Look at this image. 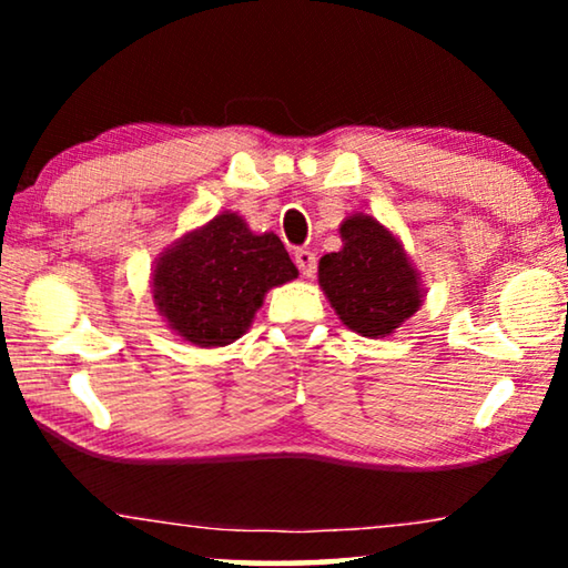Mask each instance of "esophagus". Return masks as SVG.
I'll use <instances>...</instances> for the list:
<instances>
[{
	"label": "esophagus",
	"instance_id": "esophagus-1",
	"mask_svg": "<svg viewBox=\"0 0 568 568\" xmlns=\"http://www.w3.org/2000/svg\"><path fill=\"white\" fill-rule=\"evenodd\" d=\"M294 263H297L300 274L305 276V278H310V276L315 274V266H317L315 253L307 251V247H300V251H294Z\"/></svg>",
	"mask_w": 568,
	"mask_h": 568
}]
</instances>
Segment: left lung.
I'll return each instance as SVG.
<instances>
[{
	"mask_svg": "<svg viewBox=\"0 0 568 568\" xmlns=\"http://www.w3.org/2000/svg\"><path fill=\"white\" fill-rule=\"evenodd\" d=\"M338 253L317 263V284L341 323L367 338H385L422 307V274L400 237L375 216L356 212L341 222Z\"/></svg>",
	"mask_w": 568,
	"mask_h": 568,
	"instance_id": "8db88e82",
	"label": "left lung"
}]
</instances>
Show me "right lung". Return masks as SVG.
I'll list each match as a JSON object with an SVG mask.
<instances>
[{
  "mask_svg": "<svg viewBox=\"0 0 568 568\" xmlns=\"http://www.w3.org/2000/svg\"><path fill=\"white\" fill-rule=\"evenodd\" d=\"M297 274L274 232L255 235L237 212H222L160 253L150 286L175 336L216 348L247 333L268 290Z\"/></svg>",
  "mask_w": 568,
  "mask_h": 568,
  "instance_id": "1",
  "label": "right lung"
}]
</instances>
